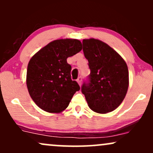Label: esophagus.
I'll list each match as a JSON object with an SVG mask.
<instances>
[{
    "mask_svg": "<svg viewBox=\"0 0 153 153\" xmlns=\"http://www.w3.org/2000/svg\"><path fill=\"white\" fill-rule=\"evenodd\" d=\"M77 82H78V84H79V85H81V82H82V77L81 76H80V77H78V78L77 79Z\"/></svg>",
    "mask_w": 153,
    "mask_h": 153,
    "instance_id": "1",
    "label": "esophagus"
}]
</instances>
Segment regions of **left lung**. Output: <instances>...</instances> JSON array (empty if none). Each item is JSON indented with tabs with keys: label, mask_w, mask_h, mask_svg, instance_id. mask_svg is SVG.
I'll return each instance as SVG.
<instances>
[{
	"label": "left lung",
	"mask_w": 153,
	"mask_h": 153,
	"mask_svg": "<svg viewBox=\"0 0 153 153\" xmlns=\"http://www.w3.org/2000/svg\"><path fill=\"white\" fill-rule=\"evenodd\" d=\"M82 50L91 73L81 87L89 108L106 114L115 110L127 94L129 72L125 61L106 43L95 39L82 40Z\"/></svg>",
	"instance_id": "8db88e82"
}]
</instances>
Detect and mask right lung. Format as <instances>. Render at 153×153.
Returning a JSON list of instances; mask_svg holds the SVG:
<instances>
[{
    "label": "right lung",
    "instance_id": "1",
    "mask_svg": "<svg viewBox=\"0 0 153 153\" xmlns=\"http://www.w3.org/2000/svg\"><path fill=\"white\" fill-rule=\"evenodd\" d=\"M81 50L82 44L78 39H57L31 57L28 64L26 85L31 98L40 108L60 113L80 90L78 82L72 80V68L67 58Z\"/></svg>",
    "mask_w": 153,
    "mask_h": 153
}]
</instances>
